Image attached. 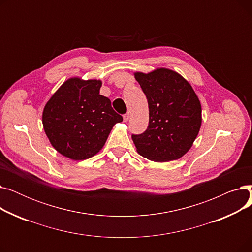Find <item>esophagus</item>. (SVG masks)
Returning a JSON list of instances; mask_svg holds the SVG:
<instances>
[{
    "instance_id": "34e87169",
    "label": "esophagus",
    "mask_w": 252,
    "mask_h": 252,
    "mask_svg": "<svg viewBox=\"0 0 252 252\" xmlns=\"http://www.w3.org/2000/svg\"><path fill=\"white\" fill-rule=\"evenodd\" d=\"M128 119H129V112H126L125 115H124V122H127L128 121Z\"/></svg>"
}]
</instances>
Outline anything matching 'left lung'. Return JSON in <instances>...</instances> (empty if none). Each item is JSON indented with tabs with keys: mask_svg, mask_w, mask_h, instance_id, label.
<instances>
[{
	"mask_svg": "<svg viewBox=\"0 0 252 252\" xmlns=\"http://www.w3.org/2000/svg\"><path fill=\"white\" fill-rule=\"evenodd\" d=\"M149 106V125L131 135L138 153L153 161L176 160L191 148L201 126V105L179 73L156 69L135 73Z\"/></svg>",
	"mask_w": 252,
	"mask_h": 252,
	"instance_id": "1",
	"label": "left lung"
}]
</instances>
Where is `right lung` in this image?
Wrapping results in <instances>:
<instances>
[{"instance_id": "1", "label": "right lung", "mask_w": 252, "mask_h": 252, "mask_svg": "<svg viewBox=\"0 0 252 252\" xmlns=\"http://www.w3.org/2000/svg\"><path fill=\"white\" fill-rule=\"evenodd\" d=\"M96 79L66 81L46 104L43 125L52 146L73 160H84L101 150L112 126L123 116L100 95Z\"/></svg>"}]
</instances>
